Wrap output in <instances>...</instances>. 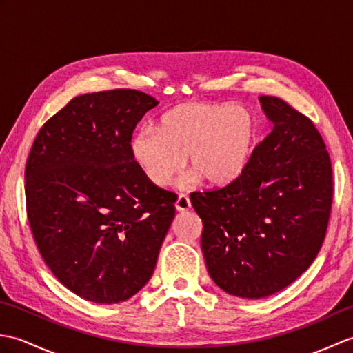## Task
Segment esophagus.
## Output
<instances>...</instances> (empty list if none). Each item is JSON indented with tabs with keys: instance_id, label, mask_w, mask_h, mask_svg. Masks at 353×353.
<instances>
[{
	"instance_id": "obj_1",
	"label": "esophagus",
	"mask_w": 353,
	"mask_h": 353,
	"mask_svg": "<svg viewBox=\"0 0 353 353\" xmlns=\"http://www.w3.org/2000/svg\"><path fill=\"white\" fill-rule=\"evenodd\" d=\"M176 209L179 212H188L191 209V200L186 194H181L176 201Z\"/></svg>"
}]
</instances>
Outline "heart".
Instances as JSON below:
<instances>
[{"instance_id": "b5f03b06", "label": "heart", "mask_w": 353, "mask_h": 353, "mask_svg": "<svg viewBox=\"0 0 353 353\" xmlns=\"http://www.w3.org/2000/svg\"><path fill=\"white\" fill-rule=\"evenodd\" d=\"M258 139L259 123L250 109L191 101L165 112L157 130L134 132L130 153L142 174L161 188L181 174L186 156L192 181L201 177L209 186H228L244 174Z\"/></svg>"}]
</instances>
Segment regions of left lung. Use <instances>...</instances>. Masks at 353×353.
<instances>
[{"label": "left lung", "instance_id": "1", "mask_svg": "<svg viewBox=\"0 0 353 353\" xmlns=\"http://www.w3.org/2000/svg\"><path fill=\"white\" fill-rule=\"evenodd\" d=\"M273 130L244 174L192 192L203 221L208 273L232 296L261 299L288 287L316 259L332 206V167L308 117L277 97H259Z\"/></svg>", "mask_w": 353, "mask_h": 353}]
</instances>
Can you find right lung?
Returning a JSON list of instances; mask_svg holds the SVG:
<instances>
[{"label": "right lung", "instance_id": "obj_1", "mask_svg": "<svg viewBox=\"0 0 353 353\" xmlns=\"http://www.w3.org/2000/svg\"><path fill=\"white\" fill-rule=\"evenodd\" d=\"M152 95H79L37 133L26 165L27 216L45 264L74 294L118 303L153 274L176 215L174 192L153 185L130 153Z\"/></svg>", "mask_w": 353, "mask_h": 353}]
</instances>
